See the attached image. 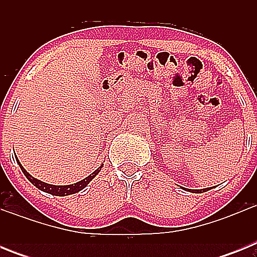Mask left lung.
Wrapping results in <instances>:
<instances>
[{
	"label": "left lung",
	"instance_id": "1",
	"mask_svg": "<svg viewBox=\"0 0 257 257\" xmlns=\"http://www.w3.org/2000/svg\"><path fill=\"white\" fill-rule=\"evenodd\" d=\"M206 190H208V189H203V190H197V192H199V193H201V192H206Z\"/></svg>",
	"mask_w": 257,
	"mask_h": 257
}]
</instances>
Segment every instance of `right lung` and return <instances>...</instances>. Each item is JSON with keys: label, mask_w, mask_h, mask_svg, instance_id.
<instances>
[{"label": "right lung", "mask_w": 257, "mask_h": 257, "mask_svg": "<svg viewBox=\"0 0 257 257\" xmlns=\"http://www.w3.org/2000/svg\"><path fill=\"white\" fill-rule=\"evenodd\" d=\"M18 163H19L23 174L26 175V178L28 179V180L31 181V183L33 184L36 188H38L40 190H44V192H46V193H50V194H54V196H60V197L61 196H69V194H74V193L79 192V190H82L83 188H86V185H87V184L90 183V181H91L97 174H99V171H100L101 167H103V166H100V167L95 170L91 175H88L87 178H85L83 180L78 181V183H76V184H72V185H51V184H46V183H44V181H40V180H37V179H35L31 174H28V172L26 171V169H24L22 165H20L19 161H18Z\"/></svg>", "instance_id": "1"}]
</instances>
